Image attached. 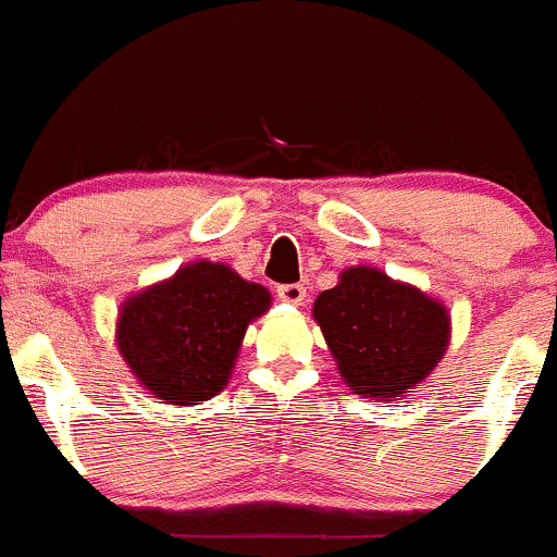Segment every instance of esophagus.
Listing matches in <instances>:
<instances>
[{"mask_svg": "<svg viewBox=\"0 0 557 557\" xmlns=\"http://www.w3.org/2000/svg\"><path fill=\"white\" fill-rule=\"evenodd\" d=\"M278 297L284 302H292V306H300L306 300V286L302 284H281L278 286Z\"/></svg>", "mask_w": 557, "mask_h": 557, "instance_id": "obj_1", "label": "esophagus"}]
</instances>
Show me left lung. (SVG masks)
Here are the masks:
<instances>
[{
  "label": "left lung",
  "instance_id": "1",
  "mask_svg": "<svg viewBox=\"0 0 557 557\" xmlns=\"http://www.w3.org/2000/svg\"><path fill=\"white\" fill-rule=\"evenodd\" d=\"M313 319L357 395L400 398L444 357L449 317L442 302L376 268H349L313 302Z\"/></svg>",
  "mask_w": 557,
  "mask_h": 557
}]
</instances>
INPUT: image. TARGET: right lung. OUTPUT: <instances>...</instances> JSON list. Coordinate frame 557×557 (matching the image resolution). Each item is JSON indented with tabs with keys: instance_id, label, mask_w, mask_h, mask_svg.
Listing matches in <instances>:
<instances>
[{
	"instance_id": "right-lung-1",
	"label": "right lung",
	"mask_w": 557,
	"mask_h": 557,
	"mask_svg": "<svg viewBox=\"0 0 557 557\" xmlns=\"http://www.w3.org/2000/svg\"><path fill=\"white\" fill-rule=\"evenodd\" d=\"M268 306L265 286L219 262H195L124 302L119 351L153 398L208 400L227 384L246 324Z\"/></svg>"
}]
</instances>
